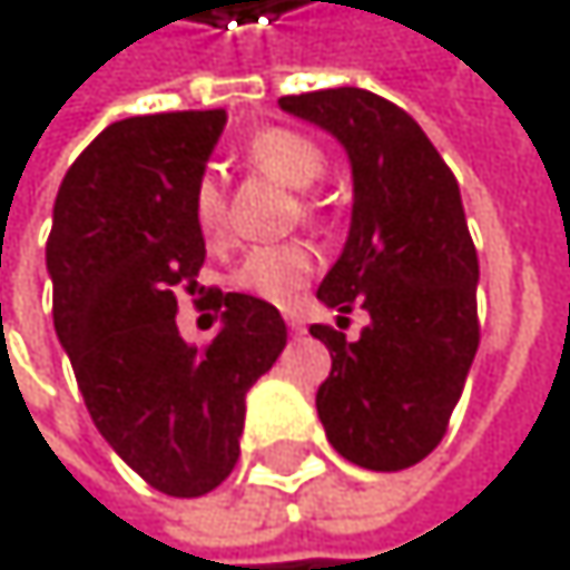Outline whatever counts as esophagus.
<instances>
[{
	"label": "esophagus",
	"instance_id": "esophagus-1",
	"mask_svg": "<svg viewBox=\"0 0 570 570\" xmlns=\"http://www.w3.org/2000/svg\"><path fill=\"white\" fill-rule=\"evenodd\" d=\"M285 322H288V328H292V332H305V322H302V315H295V312H285Z\"/></svg>",
	"mask_w": 570,
	"mask_h": 570
}]
</instances>
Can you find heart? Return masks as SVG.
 I'll return each instance as SVG.
<instances>
[{
	"label": "heart",
	"instance_id": "b5f03b06",
	"mask_svg": "<svg viewBox=\"0 0 570 570\" xmlns=\"http://www.w3.org/2000/svg\"><path fill=\"white\" fill-rule=\"evenodd\" d=\"M248 157L262 170L275 174L278 180L292 187H308L325 174V154L322 147L292 130V127H265L248 140ZM190 218L194 228L207 245H222L228 235V215H225V190L215 174H200L190 190ZM315 272V252L308 242H275V245H255L238 268L232 272V288L252 298H262L268 305H288L298 288Z\"/></svg>",
	"mask_w": 570,
	"mask_h": 570
}]
</instances>
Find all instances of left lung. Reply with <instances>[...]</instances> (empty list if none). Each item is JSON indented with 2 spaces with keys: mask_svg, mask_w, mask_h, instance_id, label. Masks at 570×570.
<instances>
[{
  "mask_svg": "<svg viewBox=\"0 0 570 570\" xmlns=\"http://www.w3.org/2000/svg\"><path fill=\"white\" fill-rule=\"evenodd\" d=\"M278 104L348 154V242L318 298L342 312L338 327L355 304L371 312L360 340L332 325L308 328L332 355L315 393L318 420L355 466L406 470L440 446L480 345V265L456 177L420 124L370 90H315Z\"/></svg>",
  "mask_w": 570,
  "mask_h": 570,
  "instance_id": "obj_1",
  "label": "left lung"
}]
</instances>
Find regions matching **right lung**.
<instances>
[{
    "label": "right lung",
    "instance_id": "right-lung-1",
    "mask_svg": "<svg viewBox=\"0 0 570 570\" xmlns=\"http://www.w3.org/2000/svg\"><path fill=\"white\" fill-rule=\"evenodd\" d=\"M228 114L177 110L110 124L66 170L46 268L52 325L104 440L154 490L200 497L238 463L245 393L285 348L275 305L210 288L218 335L187 345L204 238L190 190Z\"/></svg>",
    "mask_w": 570,
    "mask_h": 570
}]
</instances>
